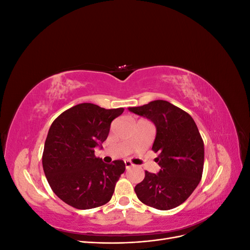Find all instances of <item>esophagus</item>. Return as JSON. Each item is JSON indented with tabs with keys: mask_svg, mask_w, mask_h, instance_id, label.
I'll return each mask as SVG.
<instances>
[{
	"mask_svg": "<svg viewBox=\"0 0 250 250\" xmlns=\"http://www.w3.org/2000/svg\"><path fill=\"white\" fill-rule=\"evenodd\" d=\"M125 167L126 169H130L133 167V164L130 161H125Z\"/></svg>",
	"mask_w": 250,
	"mask_h": 250,
	"instance_id": "1",
	"label": "esophagus"
}]
</instances>
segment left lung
<instances>
[{
  "instance_id": "obj_1",
  "label": "left lung",
  "mask_w": 250,
  "mask_h": 250,
  "mask_svg": "<svg viewBox=\"0 0 250 250\" xmlns=\"http://www.w3.org/2000/svg\"><path fill=\"white\" fill-rule=\"evenodd\" d=\"M133 113L152 121L156 137L152 150L158 152V174L145 171V178L134 188L146 206L167 210L184 203L200 183L204 164L203 140L188 112L168 101L155 100Z\"/></svg>"
}]
</instances>
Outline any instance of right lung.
<instances>
[{"label": "right lung", "mask_w": 250, "mask_h": 250, "mask_svg": "<svg viewBox=\"0 0 250 250\" xmlns=\"http://www.w3.org/2000/svg\"><path fill=\"white\" fill-rule=\"evenodd\" d=\"M123 107L105 109L81 103L59 115L50 127L42 152V168L57 197L78 209L104 206L115 192L122 160L105 164L94 148L107 139L110 124Z\"/></svg>", "instance_id": "1"}]
</instances>
